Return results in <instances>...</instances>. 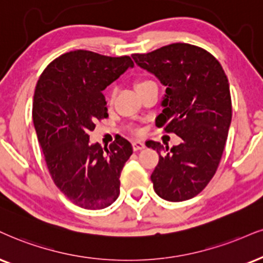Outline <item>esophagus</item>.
Masks as SVG:
<instances>
[{
    "mask_svg": "<svg viewBox=\"0 0 263 263\" xmlns=\"http://www.w3.org/2000/svg\"><path fill=\"white\" fill-rule=\"evenodd\" d=\"M145 148V144L142 141H134L133 142V150L134 151H139Z\"/></svg>",
    "mask_w": 263,
    "mask_h": 263,
    "instance_id": "obj_1",
    "label": "esophagus"
}]
</instances>
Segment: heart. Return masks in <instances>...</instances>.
<instances>
[{"instance_id":"heart-1","label":"heart","mask_w":263,"mask_h":263,"mask_svg":"<svg viewBox=\"0 0 263 263\" xmlns=\"http://www.w3.org/2000/svg\"><path fill=\"white\" fill-rule=\"evenodd\" d=\"M150 83H154V82H151L150 79H139V80H137V83H135V87H137V90H139V89H141L142 86L147 85V84H150ZM112 100H113V93L109 96L108 102H111Z\"/></svg>"}]
</instances>
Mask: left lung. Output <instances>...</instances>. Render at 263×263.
<instances>
[{
    "instance_id": "8db88e82",
    "label": "left lung",
    "mask_w": 263,
    "mask_h": 263,
    "mask_svg": "<svg viewBox=\"0 0 263 263\" xmlns=\"http://www.w3.org/2000/svg\"><path fill=\"white\" fill-rule=\"evenodd\" d=\"M133 58L166 86L156 126L181 139L171 148L146 142L160 156L151 174L154 189L172 202L189 200L205 189L221 162L232 121L228 78L209 51L184 42Z\"/></svg>"
}]
</instances>
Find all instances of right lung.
<instances>
[{
	"label": "right lung",
	"instance_id": "add662e5",
	"mask_svg": "<svg viewBox=\"0 0 263 263\" xmlns=\"http://www.w3.org/2000/svg\"><path fill=\"white\" fill-rule=\"evenodd\" d=\"M133 66L129 56L70 51L45 68L35 87L32 122L50 176L83 209H105L119 195L132 144L119 137L102 148L90 144L89 134L108 118L102 90Z\"/></svg>",
	"mask_w": 263,
	"mask_h": 263
}]
</instances>
